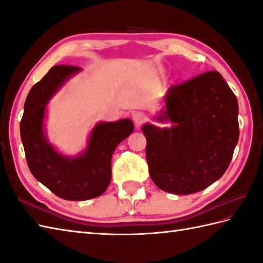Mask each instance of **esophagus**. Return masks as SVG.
I'll return each instance as SVG.
<instances>
[{
  "instance_id": "1",
  "label": "esophagus",
  "mask_w": 263,
  "mask_h": 263,
  "mask_svg": "<svg viewBox=\"0 0 263 263\" xmlns=\"http://www.w3.org/2000/svg\"><path fill=\"white\" fill-rule=\"evenodd\" d=\"M132 117H133V122H135V124L137 126L142 125L143 123L147 122V120H148L147 115L145 114V112H142V111H136L135 114H133Z\"/></svg>"
}]
</instances>
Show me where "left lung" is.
Listing matches in <instances>:
<instances>
[{
    "instance_id": "1",
    "label": "left lung",
    "mask_w": 263,
    "mask_h": 263,
    "mask_svg": "<svg viewBox=\"0 0 263 263\" xmlns=\"http://www.w3.org/2000/svg\"><path fill=\"white\" fill-rule=\"evenodd\" d=\"M158 121L142 126L149 174L164 192H200L223 176L239 138L238 102L222 76L211 70L170 87Z\"/></svg>"
}]
</instances>
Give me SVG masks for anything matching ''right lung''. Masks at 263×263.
<instances>
[{
  "mask_svg": "<svg viewBox=\"0 0 263 263\" xmlns=\"http://www.w3.org/2000/svg\"><path fill=\"white\" fill-rule=\"evenodd\" d=\"M80 69L77 66H53L30 89L20 121V136L30 172L54 195L67 200L91 199L106 192L111 179L112 153L135 128L128 118L99 123L81 156L68 158L54 151L43 133L45 107L64 82Z\"/></svg>",
  "mask_w": 263,
  "mask_h": 263,
  "instance_id": "1",
  "label": "right lung"
}]
</instances>
